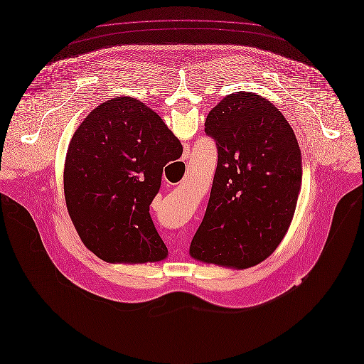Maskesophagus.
Listing matches in <instances>:
<instances>
[{
    "label": "esophagus",
    "instance_id": "34e87169",
    "mask_svg": "<svg viewBox=\"0 0 364 364\" xmlns=\"http://www.w3.org/2000/svg\"><path fill=\"white\" fill-rule=\"evenodd\" d=\"M188 154H189V152L186 151V154H183V157H188Z\"/></svg>",
    "mask_w": 364,
    "mask_h": 364
}]
</instances>
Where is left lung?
I'll use <instances>...</instances> for the list:
<instances>
[{
	"mask_svg": "<svg viewBox=\"0 0 364 364\" xmlns=\"http://www.w3.org/2000/svg\"><path fill=\"white\" fill-rule=\"evenodd\" d=\"M218 166L191 257L248 268L268 257L287 234L301 185V154L290 124L263 97L223 98L205 120Z\"/></svg>",
	"mask_w": 364,
	"mask_h": 364,
	"instance_id": "left-lung-1",
	"label": "left lung"
}]
</instances>
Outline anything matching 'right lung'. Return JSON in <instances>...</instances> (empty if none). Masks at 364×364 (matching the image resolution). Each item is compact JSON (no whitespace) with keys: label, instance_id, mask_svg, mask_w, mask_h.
<instances>
[{"label":"right lung","instance_id":"obj_1","mask_svg":"<svg viewBox=\"0 0 364 364\" xmlns=\"http://www.w3.org/2000/svg\"><path fill=\"white\" fill-rule=\"evenodd\" d=\"M181 156L179 139L135 98L115 97L86 116L64 166L67 210L83 244L109 263L166 259L149 205L164 166Z\"/></svg>","mask_w":364,"mask_h":364}]
</instances>
